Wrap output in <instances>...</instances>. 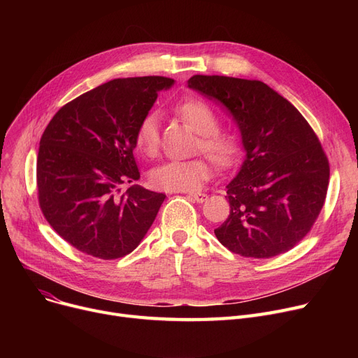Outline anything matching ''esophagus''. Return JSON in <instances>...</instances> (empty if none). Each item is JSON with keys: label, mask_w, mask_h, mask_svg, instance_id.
<instances>
[{"label": "esophagus", "mask_w": 358, "mask_h": 358, "mask_svg": "<svg viewBox=\"0 0 358 358\" xmlns=\"http://www.w3.org/2000/svg\"><path fill=\"white\" fill-rule=\"evenodd\" d=\"M189 197H190L192 200L197 201V203H204L206 200L209 199V196L204 194V193H192V194H189Z\"/></svg>", "instance_id": "34e87169"}]
</instances>
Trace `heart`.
Returning <instances> with one entry per match:
<instances>
[{
	"label": "heart",
	"instance_id": "heart-1",
	"mask_svg": "<svg viewBox=\"0 0 358 358\" xmlns=\"http://www.w3.org/2000/svg\"><path fill=\"white\" fill-rule=\"evenodd\" d=\"M177 115L200 135L199 149L220 166L234 165L242 152L241 141L227 131H220L216 113L201 100L189 99L176 107ZM136 148L148 157H154L159 148V116L149 111L141 119L135 131ZM212 165L204 158L171 159L150 173V182L159 190L187 193L201 189L212 177Z\"/></svg>",
	"mask_w": 358,
	"mask_h": 358
}]
</instances>
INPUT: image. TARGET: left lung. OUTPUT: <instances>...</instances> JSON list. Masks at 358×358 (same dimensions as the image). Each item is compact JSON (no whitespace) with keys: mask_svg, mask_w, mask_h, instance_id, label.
I'll use <instances>...</instances> for the list:
<instances>
[{"mask_svg":"<svg viewBox=\"0 0 358 358\" xmlns=\"http://www.w3.org/2000/svg\"><path fill=\"white\" fill-rule=\"evenodd\" d=\"M189 88L222 106L241 131L245 158L227 185L231 213L217 229L222 245L242 257L292 250L324 206L329 165L299 110L261 81L194 75Z\"/></svg>","mask_w":358,"mask_h":358,"instance_id":"obj_1","label":"left lung"}]
</instances>
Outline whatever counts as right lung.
I'll use <instances>...</instances> for the list:
<instances>
[{
	"label": "right lung",
	"mask_w": 358,
	"mask_h": 358,
	"mask_svg": "<svg viewBox=\"0 0 358 358\" xmlns=\"http://www.w3.org/2000/svg\"><path fill=\"white\" fill-rule=\"evenodd\" d=\"M165 77L119 78L65 104L45 129L37 155V193L50 227L78 251L116 259L134 251L158 215L165 194L134 184V149L141 119Z\"/></svg>",
	"instance_id": "obj_1"
}]
</instances>
